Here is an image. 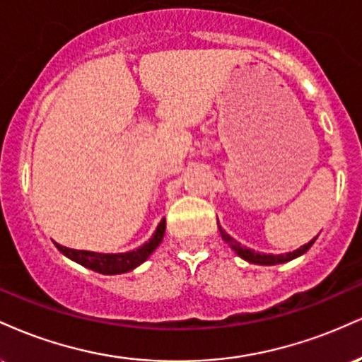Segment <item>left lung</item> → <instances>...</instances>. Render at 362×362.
Masks as SVG:
<instances>
[{
  "mask_svg": "<svg viewBox=\"0 0 362 362\" xmlns=\"http://www.w3.org/2000/svg\"><path fill=\"white\" fill-rule=\"evenodd\" d=\"M219 233H221V238L230 245L233 250L238 253V257H242L243 260L250 262V264H259V265H276V264H284V262H289L293 259H296V257L303 255L305 252L310 250L311 245L315 243V240H317V236H315L311 242H308L306 245H303V247L298 248V250L294 252H289V253H281V255H272V253H260V252H255V250H250V248L247 247H242L238 242H236L235 238H231L230 235L226 233V231L223 230L221 226H219Z\"/></svg>",
  "mask_w": 362,
  "mask_h": 362,
  "instance_id": "left-lung-1",
  "label": "left lung"
}]
</instances>
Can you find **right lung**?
Here are the masks:
<instances>
[{"label": "right lung", "mask_w": 362, "mask_h": 362, "mask_svg": "<svg viewBox=\"0 0 362 362\" xmlns=\"http://www.w3.org/2000/svg\"><path fill=\"white\" fill-rule=\"evenodd\" d=\"M165 228H167V221L165 218L158 224L156 231L153 233L151 238L146 243L141 245L136 250L126 252V253H97V252H86V250H73V248L62 247L57 245V250L68 259L76 262V264L83 265V267L91 269V271L98 274H107V276H114V274H124L136 269L138 265L143 264L144 260L155 252V248L161 243L165 235Z\"/></svg>", "instance_id": "add662e5"}]
</instances>
